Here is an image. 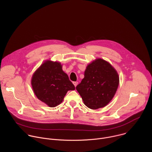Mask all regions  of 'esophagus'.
I'll return each mask as SVG.
<instances>
[{"label":"esophagus","mask_w":152,"mask_h":152,"mask_svg":"<svg viewBox=\"0 0 152 152\" xmlns=\"http://www.w3.org/2000/svg\"><path fill=\"white\" fill-rule=\"evenodd\" d=\"M73 84H74V85H75V87H76V86H77V83H78V82H73Z\"/></svg>","instance_id":"1"}]
</instances>
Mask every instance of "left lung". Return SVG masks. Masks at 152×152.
<instances>
[{
  "instance_id": "obj_1",
  "label": "left lung",
  "mask_w": 152,
  "mask_h": 152,
  "mask_svg": "<svg viewBox=\"0 0 152 152\" xmlns=\"http://www.w3.org/2000/svg\"><path fill=\"white\" fill-rule=\"evenodd\" d=\"M118 84V75L114 68L106 61L97 59L86 67L84 78L76 88L84 104L97 110L110 103Z\"/></svg>"
}]
</instances>
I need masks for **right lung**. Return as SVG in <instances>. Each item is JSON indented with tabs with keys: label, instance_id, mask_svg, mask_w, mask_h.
Wrapping results in <instances>:
<instances>
[{
	"label": "right lung",
	"instance_id": "obj_1",
	"mask_svg": "<svg viewBox=\"0 0 152 152\" xmlns=\"http://www.w3.org/2000/svg\"><path fill=\"white\" fill-rule=\"evenodd\" d=\"M31 83L37 98L52 107L62 102L68 91L75 90L61 64L50 61L45 62L37 70Z\"/></svg>",
	"mask_w": 152,
	"mask_h": 152
}]
</instances>
